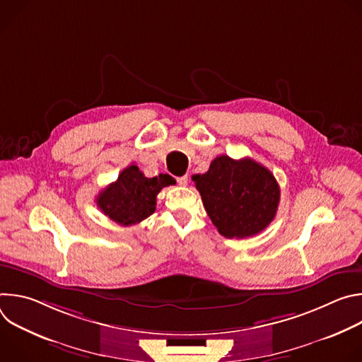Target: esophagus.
Listing matches in <instances>:
<instances>
[{
  "mask_svg": "<svg viewBox=\"0 0 362 362\" xmlns=\"http://www.w3.org/2000/svg\"><path fill=\"white\" fill-rule=\"evenodd\" d=\"M187 182H189V177L185 175V176H180V177H177V183L180 185V186H186L187 185Z\"/></svg>",
  "mask_w": 362,
  "mask_h": 362,
  "instance_id": "34e87169",
  "label": "esophagus"
}]
</instances>
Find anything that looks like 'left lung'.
<instances>
[{"instance_id":"8db88e82","label":"left lung","mask_w":362,"mask_h":362,"mask_svg":"<svg viewBox=\"0 0 362 362\" xmlns=\"http://www.w3.org/2000/svg\"><path fill=\"white\" fill-rule=\"evenodd\" d=\"M203 206L225 238H249L262 232L275 218L279 185L261 163L249 158L218 156L203 175H194Z\"/></svg>"}]
</instances>
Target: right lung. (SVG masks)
<instances>
[{"instance_id":"add662e5","label":"right lung","mask_w":362,"mask_h":362,"mask_svg":"<svg viewBox=\"0 0 362 362\" xmlns=\"http://www.w3.org/2000/svg\"><path fill=\"white\" fill-rule=\"evenodd\" d=\"M176 180L170 175L146 177L133 163L126 168L116 182L97 196L101 212L122 226L140 223L156 211V196Z\"/></svg>"}]
</instances>
